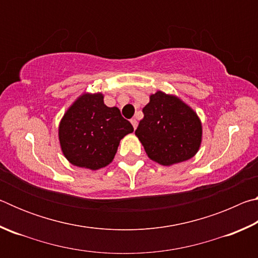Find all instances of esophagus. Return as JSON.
I'll return each mask as SVG.
<instances>
[{"instance_id": "1", "label": "esophagus", "mask_w": 258, "mask_h": 258, "mask_svg": "<svg viewBox=\"0 0 258 258\" xmlns=\"http://www.w3.org/2000/svg\"><path fill=\"white\" fill-rule=\"evenodd\" d=\"M131 124H132V125H133V127H134V130L138 127V120H137V119H135V118H132V119H131Z\"/></svg>"}]
</instances>
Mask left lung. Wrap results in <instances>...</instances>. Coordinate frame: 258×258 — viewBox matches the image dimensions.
I'll return each instance as SVG.
<instances>
[{"label": "left lung", "mask_w": 258, "mask_h": 258, "mask_svg": "<svg viewBox=\"0 0 258 258\" xmlns=\"http://www.w3.org/2000/svg\"><path fill=\"white\" fill-rule=\"evenodd\" d=\"M142 111L145 117L135 135L151 160L171 166L197 154L203 139L202 120L180 98L157 91Z\"/></svg>", "instance_id": "obj_1"}]
</instances>
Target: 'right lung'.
I'll return each mask as SVG.
<instances>
[{"label": "right lung", "instance_id": "1", "mask_svg": "<svg viewBox=\"0 0 258 258\" xmlns=\"http://www.w3.org/2000/svg\"><path fill=\"white\" fill-rule=\"evenodd\" d=\"M134 131L117 107H107L102 93H83L59 124L61 151L74 166L97 171L112 161L120 140Z\"/></svg>", "mask_w": 258, "mask_h": 258}]
</instances>
